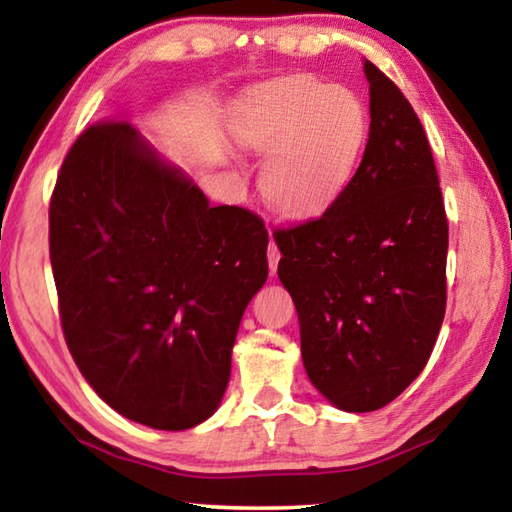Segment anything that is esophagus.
Returning a JSON list of instances; mask_svg holds the SVG:
<instances>
[{
  "label": "esophagus",
  "mask_w": 512,
  "mask_h": 512,
  "mask_svg": "<svg viewBox=\"0 0 512 512\" xmlns=\"http://www.w3.org/2000/svg\"><path fill=\"white\" fill-rule=\"evenodd\" d=\"M280 250H277V246H275V241H271V244H268V266H271V273L275 275V271H277V262H280Z\"/></svg>",
  "instance_id": "34e87169"
}]
</instances>
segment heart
<instances>
[{"instance_id": "obj_1", "label": "heart", "mask_w": 512, "mask_h": 512, "mask_svg": "<svg viewBox=\"0 0 512 512\" xmlns=\"http://www.w3.org/2000/svg\"><path fill=\"white\" fill-rule=\"evenodd\" d=\"M366 103L345 85L311 76L266 83L232 115V135L262 167L264 196L282 212L327 210L352 183L368 142Z\"/></svg>"}]
</instances>
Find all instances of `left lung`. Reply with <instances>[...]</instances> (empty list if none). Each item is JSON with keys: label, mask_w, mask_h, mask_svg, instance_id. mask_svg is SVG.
I'll use <instances>...</instances> for the list:
<instances>
[{"label": "left lung", "mask_w": 512, "mask_h": 512, "mask_svg": "<svg viewBox=\"0 0 512 512\" xmlns=\"http://www.w3.org/2000/svg\"><path fill=\"white\" fill-rule=\"evenodd\" d=\"M370 135L320 219L275 230L307 377L336 409L377 411L427 366L445 318L447 216L427 135L400 88L363 60Z\"/></svg>", "instance_id": "1"}]
</instances>
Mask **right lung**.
Returning <instances> with one entry per match:
<instances>
[{
	"mask_svg": "<svg viewBox=\"0 0 512 512\" xmlns=\"http://www.w3.org/2000/svg\"><path fill=\"white\" fill-rule=\"evenodd\" d=\"M266 246L257 214L212 207L131 124L85 128L51 196L49 255L67 348L94 393L151 429L210 418Z\"/></svg>",
	"mask_w": 512,
	"mask_h": 512,
	"instance_id": "right-lung-1",
	"label": "right lung"
}]
</instances>
